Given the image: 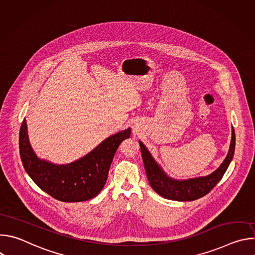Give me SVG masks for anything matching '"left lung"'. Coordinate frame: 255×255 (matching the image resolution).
Masks as SVG:
<instances>
[{
  "instance_id": "1",
  "label": "left lung",
  "mask_w": 255,
  "mask_h": 255,
  "mask_svg": "<svg viewBox=\"0 0 255 255\" xmlns=\"http://www.w3.org/2000/svg\"><path fill=\"white\" fill-rule=\"evenodd\" d=\"M141 155L146 175L151 188L161 197L174 201H194L207 195L223 177L235 151V131L232 128V137L228 154L221 165L207 176L176 180L169 177L160 165L154 160L145 145L139 141Z\"/></svg>"
}]
</instances>
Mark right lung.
Listing matches in <instances>:
<instances>
[{"label": "right lung", "mask_w": 255, "mask_h": 255, "mask_svg": "<svg viewBox=\"0 0 255 255\" xmlns=\"http://www.w3.org/2000/svg\"><path fill=\"white\" fill-rule=\"evenodd\" d=\"M130 134V128L120 131L105 139L84 157L68 164H54L36 156L24 119L19 134L20 156L28 175L52 198L69 203L88 201L104 188L116 150Z\"/></svg>", "instance_id": "1"}]
</instances>
